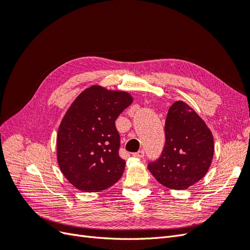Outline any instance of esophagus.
Returning <instances> with one entry per match:
<instances>
[{
    "label": "esophagus",
    "mask_w": 250,
    "mask_h": 250,
    "mask_svg": "<svg viewBox=\"0 0 250 250\" xmlns=\"http://www.w3.org/2000/svg\"><path fill=\"white\" fill-rule=\"evenodd\" d=\"M134 157H144V155H145V151H144V150H139L138 151V152H135V153H133L132 154Z\"/></svg>",
    "instance_id": "obj_1"
}]
</instances>
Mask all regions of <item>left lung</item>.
<instances>
[{
    "label": "left lung",
    "mask_w": 250,
    "mask_h": 250,
    "mask_svg": "<svg viewBox=\"0 0 250 250\" xmlns=\"http://www.w3.org/2000/svg\"><path fill=\"white\" fill-rule=\"evenodd\" d=\"M161 155L148 169L163 186L184 190L208 172L214 155V139L202 119L183 101L170 107L165 124Z\"/></svg>",
    "instance_id": "obj_1"
}]
</instances>
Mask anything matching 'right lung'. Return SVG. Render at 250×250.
Returning <instances> with one entry per match:
<instances>
[{"label": "right lung", "mask_w": 250, "mask_h": 250, "mask_svg": "<svg viewBox=\"0 0 250 250\" xmlns=\"http://www.w3.org/2000/svg\"><path fill=\"white\" fill-rule=\"evenodd\" d=\"M132 102L125 92L90 86L73 102L59 126L57 160L70 183L83 192H99L123 175L116 120Z\"/></svg>", "instance_id": "obj_1"}]
</instances>
